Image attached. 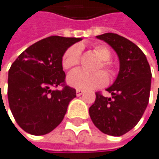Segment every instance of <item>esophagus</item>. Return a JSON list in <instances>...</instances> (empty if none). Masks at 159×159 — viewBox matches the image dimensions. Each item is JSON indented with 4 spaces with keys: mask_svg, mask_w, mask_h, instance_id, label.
Returning <instances> with one entry per match:
<instances>
[{
    "mask_svg": "<svg viewBox=\"0 0 159 159\" xmlns=\"http://www.w3.org/2000/svg\"><path fill=\"white\" fill-rule=\"evenodd\" d=\"M76 94H77V96H78V97H80V96H81V95L83 94V91H82V90L78 89V90L76 91Z\"/></svg>",
    "mask_w": 159,
    "mask_h": 159,
    "instance_id": "obj_1",
    "label": "esophagus"
}]
</instances>
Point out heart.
<instances>
[{
  "label": "heart",
  "mask_w": 159,
  "mask_h": 159,
  "mask_svg": "<svg viewBox=\"0 0 159 159\" xmlns=\"http://www.w3.org/2000/svg\"><path fill=\"white\" fill-rule=\"evenodd\" d=\"M80 52L81 48L80 45H73L69 47L63 54L61 59V64L63 69L71 70L77 67L80 64ZM94 52L101 63L98 65V69L103 68L107 74L113 76L115 74V70L111 63L108 61L112 57L111 50L103 44H98L94 47ZM108 81L106 74L102 71L97 73H87L82 70H75L71 72L67 77V82L70 86L80 90H89L98 87L104 86Z\"/></svg>",
  "instance_id": "b5f03b06"
}]
</instances>
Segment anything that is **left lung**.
I'll use <instances>...</instances> for the list:
<instances>
[{
    "label": "left lung",
    "instance_id": "obj_1",
    "mask_svg": "<svg viewBox=\"0 0 159 159\" xmlns=\"http://www.w3.org/2000/svg\"><path fill=\"white\" fill-rule=\"evenodd\" d=\"M97 38L116 52L120 72L113 85L106 89L112 97L97 92L89 115L102 133L120 137L132 130L143 116L149 102L152 73L144 53L126 38L115 33Z\"/></svg>",
    "mask_w": 159,
    "mask_h": 159
}]
</instances>
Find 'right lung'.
Instances as JSON below:
<instances>
[{
	"instance_id": "right-lung-1",
	"label": "right lung",
	"mask_w": 159,
	"mask_h": 159,
	"mask_svg": "<svg viewBox=\"0 0 159 159\" xmlns=\"http://www.w3.org/2000/svg\"><path fill=\"white\" fill-rule=\"evenodd\" d=\"M80 38L51 36L23 51L8 72L9 107L16 122L26 133L42 136L63 120L76 90L65 84L61 59ZM61 85L62 90H54Z\"/></svg>"
}]
</instances>
